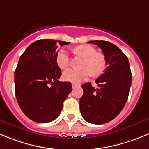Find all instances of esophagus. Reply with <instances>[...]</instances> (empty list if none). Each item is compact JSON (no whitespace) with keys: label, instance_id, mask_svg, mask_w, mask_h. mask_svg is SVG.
I'll return each mask as SVG.
<instances>
[{"label":"esophagus","instance_id":"34e87169","mask_svg":"<svg viewBox=\"0 0 149 149\" xmlns=\"http://www.w3.org/2000/svg\"><path fill=\"white\" fill-rule=\"evenodd\" d=\"M78 85L76 84H72V87H73V89H75L76 87H77Z\"/></svg>","mask_w":149,"mask_h":149}]
</instances>
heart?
Here are the masks:
<instances>
[{"instance_id":"1","label":"heart","mask_w":149,"mask_h":149,"mask_svg":"<svg viewBox=\"0 0 149 149\" xmlns=\"http://www.w3.org/2000/svg\"><path fill=\"white\" fill-rule=\"evenodd\" d=\"M75 54L84 58L82 68L84 70H76L74 69H68L63 74V78L66 81L73 84L81 83L86 81L89 75L99 76L105 68V62L103 57L97 54L95 48L89 45H80L73 49ZM56 63L60 68L65 69L69 65L70 57L65 49H60L56 54Z\"/></svg>"}]
</instances>
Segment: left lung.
<instances>
[{
    "instance_id": "obj_1",
    "label": "left lung",
    "mask_w": 149,
    "mask_h": 149,
    "mask_svg": "<svg viewBox=\"0 0 149 149\" xmlns=\"http://www.w3.org/2000/svg\"><path fill=\"white\" fill-rule=\"evenodd\" d=\"M102 49L107 67L95 80L98 87L90 82L81 86L80 99L81 116L86 122L102 125L113 120L126 104L132 82L127 57L115 44L105 41H90Z\"/></svg>"
}]
</instances>
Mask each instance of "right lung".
<instances>
[{"instance_id":"right-lung-1","label":"right lung","mask_w":149,"mask_h":149,"mask_svg":"<svg viewBox=\"0 0 149 149\" xmlns=\"http://www.w3.org/2000/svg\"><path fill=\"white\" fill-rule=\"evenodd\" d=\"M69 42L41 39L30 44L20 57L14 73L15 94L23 113L38 123L57 119L72 90L70 82L58 80L61 70L56 63L57 47Z\"/></svg>"}]
</instances>
